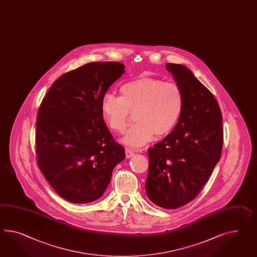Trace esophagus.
Wrapping results in <instances>:
<instances>
[{
	"instance_id": "obj_1",
	"label": "esophagus",
	"mask_w": 257,
	"mask_h": 257,
	"mask_svg": "<svg viewBox=\"0 0 257 257\" xmlns=\"http://www.w3.org/2000/svg\"><path fill=\"white\" fill-rule=\"evenodd\" d=\"M126 158H131L133 155H135L134 151H132L131 149H126L125 150Z\"/></svg>"
}]
</instances>
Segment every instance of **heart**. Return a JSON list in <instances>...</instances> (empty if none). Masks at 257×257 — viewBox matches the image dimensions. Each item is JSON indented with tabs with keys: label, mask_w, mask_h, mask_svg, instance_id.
<instances>
[{
	"label": "heart",
	"mask_w": 257,
	"mask_h": 257,
	"mask_svg": "<svg viewBox=\"0 0 257 257\" xmlns=\"http://www.w3.org/2000/svg\"><path fill=\"white\" fill-rule=\"evenodd\" d=\"M119 93L120 97L105 94L101 101V111L107 126L115 133L124 131L131 111H137L138 123L122 138L126 146L142 147L153 140L155 135H168L181 116L184 95L176 82L139 77L123 83Z\"/></svg>",
	"instance_id": "heart-1"
}]
</instances>
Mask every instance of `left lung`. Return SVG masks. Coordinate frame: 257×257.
Returning a JSON list of instances; mask_svg holds the SVG:
<instances>
[{"label": "left lung", "mask_w": 257, "mask_h": 257, "mask_svg": "<svg viewBox=\"0 0 257 257\" xmlns=\"http://www.w3.org/2000/svg\"><path fill=\"white\" fill-rule=\"evenodd\" d=\"M184 95L181 116L169 135L151 148L149 199L164 209H176L194 200L206 184L223 147L222 113L213 94L179 64L167 63Z\"/></svg>", "instance_id": "8db88e82"}]
</instances>
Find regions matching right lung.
I'll use <instances>...</instances> for the list:
<instances>
[{
	"label": "right lung",
	"instance_id": "right-lung-1",
	"mask_svg": "<svg viewBox=\"0 0 257 257\" xmlns=\"http://www.w3.org/2000/svg\"><path fill=\"white\" fill-rule=\"evenodd\" d=\"M119 62L88 63L60 76L39 107L38 165L63 199L88 203L104 194L125 159L101 111V101L125 70Z\"/></svg>",
	"mask_w": 257,
	"mask_h": 257
}]
</instances>
